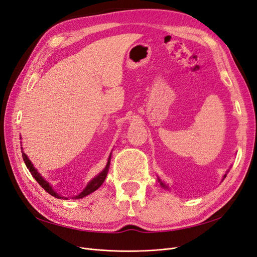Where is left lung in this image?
Instances as JSON below:
<instances>
[{
	"label": "left lung",
	"instance_id": "left-lung-1",
	"mask_svg": "<svg viewBox=\"0 0 257 257\" xmlns=\"http://www.w3.org/2000/svg\"><path fill=\"white\" fill-rule=\"evenodd\" d=\"M228 170H229V169H228ZM228 170H227V172H226V174H225V175L223 176V179H222V181L224 180V179H225V178H226V175H227V173H228ZM158 181L160 182V184H161V186H162V188H163V189H166V190H168V186H167V185H166V184H165L164 182H163V181L161 180V179H160L159 177H158Z\"/></svg>",
	"mask_w": 257,
	"mask_h": 257
}]
</instances>
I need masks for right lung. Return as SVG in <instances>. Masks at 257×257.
Returning a JSON list of instances; mask_svg holds the SVG:
<instances>
[{
  "mask_svg": "<svg viewBox=\"0 0 257 257\" xmlns=\"http://www.w3.org/2000/svg\"><path fill=\"white\" fill-rule=\"evenodd\" d=\"M21 153H22L23 161H25L26 165H27V167H28V169H29V172L31 173V175L33 176V178H35V180H36L38 183H40V185H42V188H43L46 192H48V193L50 194V195L54 196L56 198L68 199L67 197L62 196V195H60L59 193H57L56 191H54L53 188H52V185H51L48 181H46L45 179L43 178V176L37 172V169L34 167V165L32 164V162H31L30 159L28 158V155H27L25 152H23V148H22V147H21ZM110 160H111V153H110V155H109V158H108V162H107V164H106L105 168L102 170V172H100L97 176H95L94 178H93L92 180H90L89 183L87 184V186H85V188L82 190V192L79 193L78 195H76V196L72 197V199H79V198H83V197H85V196H88L89 194H91V193H93L94 191H96V190L99 188V186L103 184V182L105 181V179H106V177H107L108 170H109Z\"/></svg>",
  "mask_w": 257,
  "mask_h": 257,
  "instance_id": "1",
  "label": "right lung"
}]
</instances>
